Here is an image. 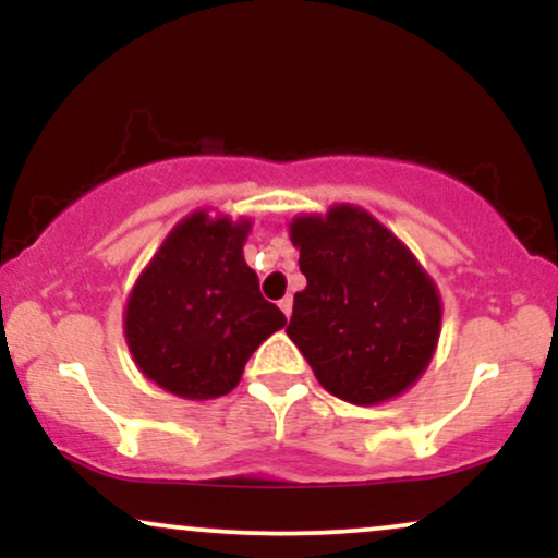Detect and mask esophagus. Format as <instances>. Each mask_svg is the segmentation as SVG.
Here are the masks:
<instances>
[{"label": "esophagus", "mask_w": 558, "mask_h": 558, "mask_svg": "<svg viewBox=\"0 0 558 558\" xmlns=\"http://www.w3.org/2000/svg\"><path fill=\"white\" fill-rule=\"evenodd\" d=\"M280 310H283V315L286 317H291V312H293V299H280Z\"/></svg>", "instance_id": "esophagus-1"}]
</instances>
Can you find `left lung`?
<instances>
[{"mask_svg":"<svg viewBox=\"0 0 558 558\" xmlns=\"http://www.w3.org/2000/svg\"><path fill=\"white\" fill-rule=\"evenodd\" d=\"M306 288L286 332L328 393L373 407L403 393L430 364L440 296L403 243L351 204L291 222Z\"/></svg>","mask_w":558,"mask_h":558,"instance_id":"obj_1","label":"left lung"}]
</instances>
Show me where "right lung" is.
<instances>
[{"mask_svg":"<svg viewBox=\"0 0 558 558\" xmlns=\"http://www.w3.org/2000/svg\"><path fill=\"white\" fill-rule=\"evenodd\" d=\"M248 228V220L189 215L128 296V349L168 393L191 401L230 393L248 356L286 325L243 259Z\"/></svg>","mask_w":558,"mask_h":558,"instance_id":"1","label":"right lung"}]
</instances>
